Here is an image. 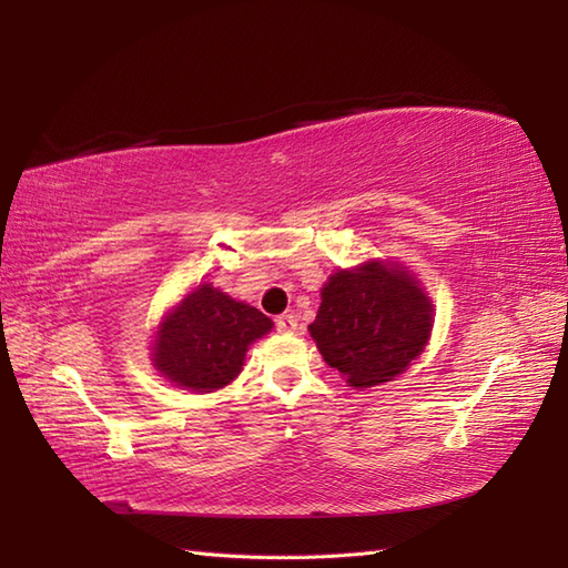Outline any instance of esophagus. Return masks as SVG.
I'll return each mask as SVG.
<instances>
[{"mask_svg": "<svg viewBox=\"0 0 568 568\" xmlns=\"http://www.w3.org/2000/svg\"><path fill=\"white\" fill-rule=\"evenodd\" d=\"M275 329L277 332H293V329H297V317L293 315V312H285V315L275 317Z\"/></svg>", "mask_w": 568, "mask_h": 568, "instance_id": "34e87169", "label": "esophagus"}]
</instances>
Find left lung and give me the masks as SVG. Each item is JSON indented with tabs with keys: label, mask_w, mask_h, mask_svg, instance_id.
Returning a JSON list of instances; mask_svg holds the SVG:
<instances>
[{
	"label": "left lung",
	"mask_w": 568,
	"mask_h": 568,
	"mask_svg": "<svg viewBox=\"0 0 568 568\" xmlns=\"http://www.w3.org/2000/svg\"><path fill=\"white\" fill-rule=\"evenodd\" d=\"M432 305L403 268L366 263L339 271L322 287L312 339L354 388L393 381L425 348Z\"/></svg>",
	"instance_id": "obj_1"
}]
</instances>
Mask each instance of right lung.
I'll use <instances>...</instances> for the list:
<instances>
[{
  "instance_id": "1",
  "label": "right lung",
  "mask_w": 568,
  "mask_h": 568,
  "mask_svg": "<svg viewBox=\"0 0 568 568\" xmlns=\"http://www.w3.org/2000/svg\"><path fill=\"white\" fill-rule=\"evenodd\" d=\"M271 327L261 310L200 285L161 324L153 344L155 368L183 388L216 390L239 376L248 344Z\"/></svg>"
}]
</instances>
